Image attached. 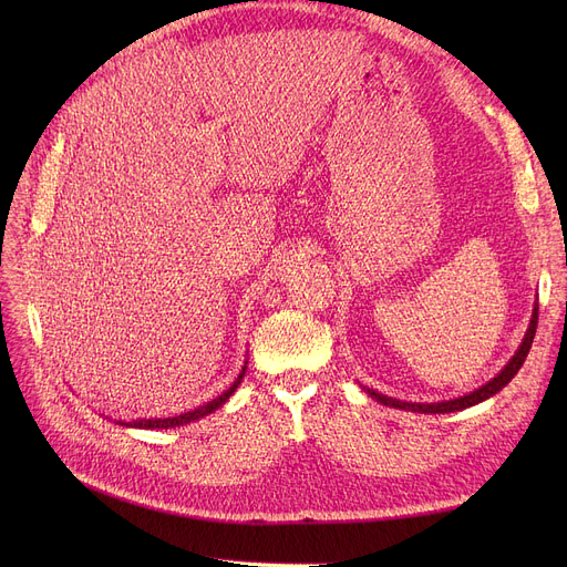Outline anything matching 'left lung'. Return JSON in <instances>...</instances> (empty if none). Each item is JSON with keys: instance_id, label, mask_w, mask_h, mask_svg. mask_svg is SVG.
Wrapping results in <instances>:
<instances>
[{"instance_id": "obj_1", "label": "left lung", "mask_w": 567, "mask_h": 567, "mask_svg": "<svg viewBox=\"0 0 567 567\" xmlns=\"http://www.w3.org/2000/svg\"><path fill=\"white\" fill-rule=\"evenodd\" d=\"M535 329H538V303L533 306V315H530V323H528V329H526V336H524V340H522L519 349L515 351L513 359L508 361V365H505L492 381H487L485 385H481L478 391H473V393H468V395H464V398H455V400H449V402L421 404V402H402V400H395V398H389V395H381V393L370 391V389H368V393H370L377 402H381V404H385V406L404 409V411H419V413H451V411L468 409V406H473V404L485 402L487 398L496 395L501 389H505V385H508V383L513 381V377L519 372V368H522L524 361H526L528 349H530L533 338H535Z\"/></svg>"}]
</instances>
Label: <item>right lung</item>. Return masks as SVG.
<instances>
[{"label": "right lung", "instance_id": "add662e5", "mask_svg": "<svg viewBox=\"0 0 567 567\" xmlns=\"http://www.w3.org/2000/svg\"><path fill=\"white\" fill-rule=\"evenodd\" d=\"M244 374H246V365H244L241 372H238L236 381L229 385V389H227L223 395H218L216 400L206 402V404H202V406H197V409H193V411H188V413L174 415V419H148V421H133V423H122V421H118V425L142 427V430H169V427H178V425H188V423H193V421H199V419H204V415H208L212 411H216L218 406H223V404L231 398V393L238 389V383H241Z\"/></svg>", "mask_w": 567, "mask_h": 567}]
</instances>
